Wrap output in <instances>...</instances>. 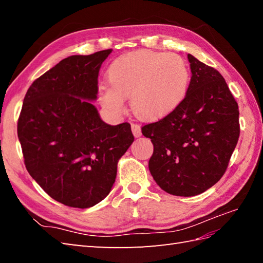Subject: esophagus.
<instances>
[{
    "label": "esophagus",
    "instance_id": "esophagus-1",
    "mask_svg": "<svg viewBox=\"0 0 263 263\" xmlns=\"http://www.w3.org/2000/svg\"><path fill=\"white\" fill-rule=\"evenodd\" d=\"M131 127H132V132H133V135H135V137L138 138V137L141 136V126L140 125L132 124Z\"/></svg>",
    "mask_w": 263,
    "mask_h": 263
}]
</instances>
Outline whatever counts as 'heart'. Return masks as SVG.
I'll return each instance as SVG.
<instances>
[{
  "label": "heart",
  "instance_id": "obj_1",
  "mask_svg": "<svg viewBox=\"0 0 263 263\" xmlns=\"http://www.w3.org/2000/svg\"><path fill=\"white\" fill-rule=\"evenodd\" d=\"M109 87L99 88V100L111 113H121L124 99L143 120H159L173 113L186 96L190 73L176 54L138 51L122 55L107 71Z\"/></svg>",
  "mask_w": 263,
  "mask_h": 263
}]
</instances>
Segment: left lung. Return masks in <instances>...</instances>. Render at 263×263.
<instances>
[{
  "instance_id": "1",
  "label": "left lung",
  "mask_w": 263,
  "mask_h": 263,
  "mask_svg": "<svg viewBox=\"0 0 263 263\" xmlns=\"http://www.w3.org/2000/svg\"><path fill=\"white\" fill-rule=\"evenodd\" d=\"M192 77L178 107L141 127L152 139L149 171L165 192L193 197L225 174L239 137L238 105L216 69L187 54Z\"/></svg>"
}]
</instances>
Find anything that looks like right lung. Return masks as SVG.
I'll list each match as a JSON object with an SVG mask.
<instances>
[{
  "label": "right lung",
  "instance_id": "add662e5",
  "mask_svg": "<svg viewBox=\"0 0 263 263\" xmlns=\"http://www.w3.org/2000/svg\"><path fill=\"white\" fill-rule=\"evenodd\" d=\"M111 49L72 55L32 82L18 138L28 173L49 197L72 208L97 204L110 192L117 163L135 141L127 122L106 124L89 102Z\"/></svg>",
  "mask_w": 263,
  "mask_h": 263
}]
</instances>
